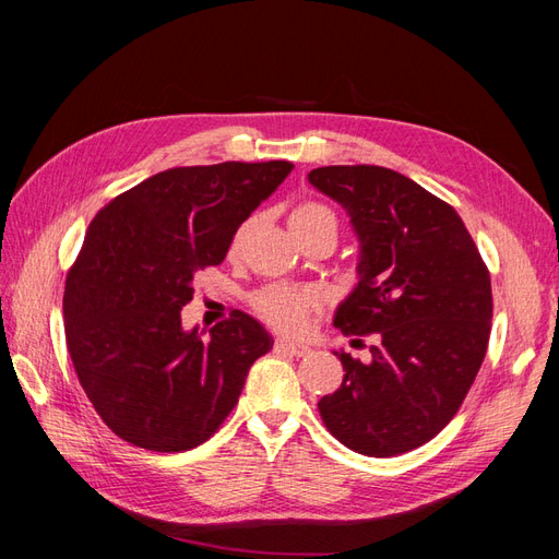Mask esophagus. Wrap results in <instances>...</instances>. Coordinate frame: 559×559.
<instances>
[{"label": "esophagus", "mask_w": 559, "mask_h": 559, "mask_svg": "<svg viewBox=\"0 0 559 559\" xmlns=\"http://www.w3.org/2000/svg\"><path fill=\"white\" fill-rule=\"evenodd\" d=\"M275 349L284 352V354H292V357H302V354L310 352L308 345L296 343V341H286V337H280V341L275 343Z\"/></svg>", "instance_id": "34e87169"}]
</instances>
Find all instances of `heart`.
Returning <instances> with one entry per match:
<instances>
[{
  "label": "heart",
  "mask_w": 559,
  "mask_h": 559,
  "mask_svg": "<svg viewBox=\"0 0 559 559\" xmlns=\"http://www.w3.org/2000/svg\"><path fill=\"white\" fill-rule=\"evenodd\" d=\"M289 224H292L294 233L310 230L321 224L337 226L335 214L326 205H321V202H312V200L300 202L298 207H294V212L289 216ZM245 228L235 235V247L240 245ZM251 306H253V310H257V314L265 321V324H270L277 331H284V333H296L302 324H306L308 312L314 306V298L310 292L298 289V286L273 284V286H265V289L253 294Z\"/></svg>",
  "instance_id": "obj_1"
}]
</instances>
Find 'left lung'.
Masks as SVG:
<instances>
[{
	"label": "left lung",
	"instance_id": "8db88e82",
	"mask_svg": "<svg viewBox=\"0 0 559 559\" xmlns=\"http://www.w3.org/2000/svg\"><path fill=\"white\" fill-rule=\"evenodd\" d=\"M359 240L357 286L333 326L376 335L373 359L333 352L343 384L319 399L326 429L366 456L411 452L460 411L487 352L492 284L476 242L448 202L378 165L308 175Z\"/></svg>",
	"mask_w": 559,
	"mask_h": 559
}]
</instances>
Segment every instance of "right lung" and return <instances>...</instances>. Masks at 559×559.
Instances as JSON below:
<instances>
[{
  "mask_svg": "<svg viewBox=\"0 0 559 559\" xmlns=\"http://www.w3.org/2000/svg\"><path fill=\"white\" fill-rule=\"evenodd\" d=\"M294 170L289 160L173 167L116 195L91 222L64 282V337L83 392L123 441L191 450L222 427L251 364L273 349L233 310L205 337L181 326L198 270Z\"/></svg>",
  "mask_w": 559,
  "mask_h": 559,
  "instance_id": "1",
  "label": "right lung"
}]
</instances>
